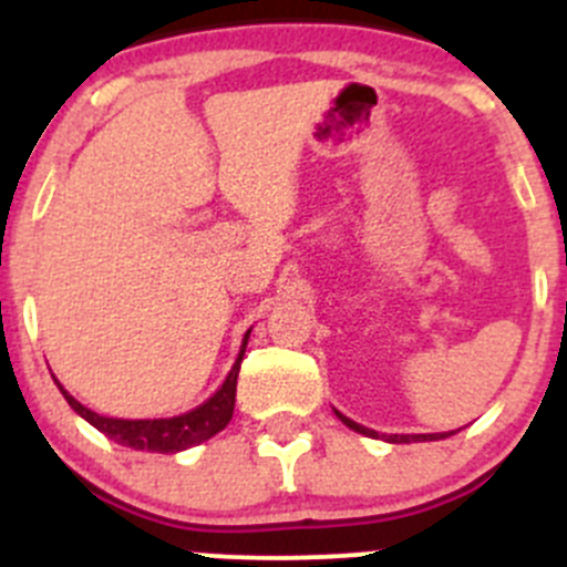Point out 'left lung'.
Here are the masks:
<instances>
[{
	"instance_id": "1",
	"label": "left lung",
	"mask_w": 567,
	"mask_h": 567,
	"mask_svg": "<svg viewBox=\"0 0 567 567\" xmlns=\"http://www.w3.org/2000/svg\"><path fill=\"white\" fill-rule=\"evenodd\" d=\"M334 414L340 416L342 425H348V427H351V431L364 433V436H379V433L370 431V427H362V425H359V422H353V420H348V416H342L340 411H334ZM436 439H447V436H444V433H427V436H398V433H394V436H386V442H392V444H409V442H436Z\"/></svg>"
}]
</instances>
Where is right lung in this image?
Masks as SVG:
<instances>
[{"mask_svg": "<svg viewBox=\"0 0 567 567\" xmlns=\"http://www.w3.org/2000/svg\"><path fill=\"white\" fill-rule=\"evenodd\" d=\"M249 331L244 334L241 351H238L236 364L227 373L225 384L219 386L203 405L186 411V414L169 416V420H117V416H101L95 411H90L87 405L79 403L73 394L65 392V386L56 381L62 398L68 400L73 411L79 416L90 422L93 427H99L104 436L112 442L123 444L131 450H147V453H181V450L197 447V444L208 442L210 436H216L219 431H225L227 422L233 420V409H236V384H238V370H241L244 351H247Z\"/></svg>", "mask_w": 567, "mask_h": 567, "instance_id": "obj_1", "label": "right lung"}]
</instances>
